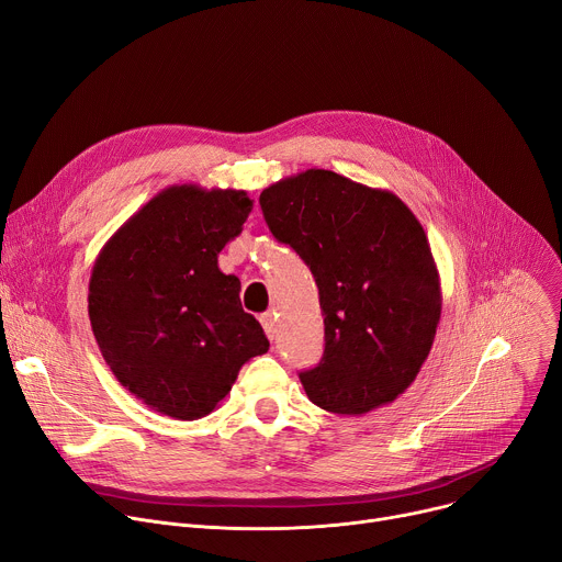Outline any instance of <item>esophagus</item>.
<instances>
[{
  "label": "esophagus",
  "instance_id": "esophagus-1",
  "mask_svg": "<svg viewBox=\"0 0 562 562\" xmlns=\"http://www.w3.org/2000/svg\"><path fill=\"white\" fill-rule=\"evenodd\" d=\"M261 326H263V330L270 339L277 337V317H274V313H263L261 315Z\"/></svg>",
  "mask_w": 562,
  "mask_h": 562
}]
</instances>
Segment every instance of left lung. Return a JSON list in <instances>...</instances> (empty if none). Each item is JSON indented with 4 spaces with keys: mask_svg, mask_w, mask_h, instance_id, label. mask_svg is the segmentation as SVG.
<instances>
[{
    "mask_svg": "<svg viewBox=\"0 0 562 562\" xmlns=\"http://www.w3.org/2000/svg\"><path fill=\"white\" fill-rule=\"evenodd\" d=\"M258 202L319 288L326 347L315 369L299 373L308 398L349 416L394 403L441 319V279L416 215L392 191L324 168L274 182Z\"/></svg>",
    "mask_w": 562,
    "mask_h": 562,
    "instance_id": "8db88e82",
    "label": "left lung"
}]
</instances>
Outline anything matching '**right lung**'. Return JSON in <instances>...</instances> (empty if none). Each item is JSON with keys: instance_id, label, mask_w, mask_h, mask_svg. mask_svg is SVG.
I'll return each mask as SVG.
<instances>
[{"instance_id": "1", "label": "right lung", "mask_w": 562, "mask_h": 562, "mask_svg": "<svg viewBox=\"0 0 562 562\" xmlns=\"http://www.w3.org/2000/svg\"><path fill=\"white\" fill-rule=\"evenodd\" d=\"M254 206L245 191L176 184L131 215L99 251L88 313L103 360L150 409L195 420L232 392L270 341L240 306L218 254Z\"/></svg>"}]
</instances>
